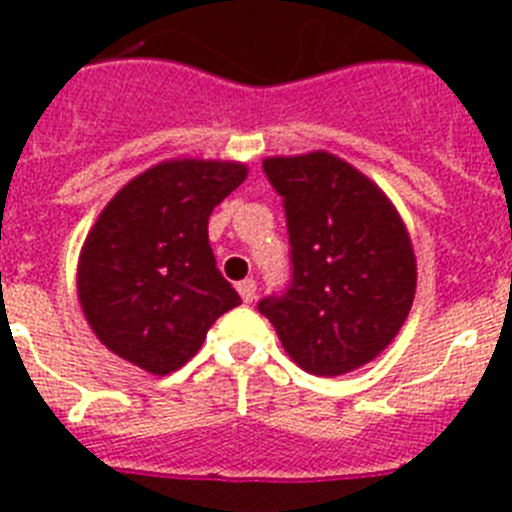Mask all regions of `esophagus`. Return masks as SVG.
<instances>
[{
  "mask_svg": "<svg viewBox=\"0 0 512 512\" xmlns=\"http://www.w3.org/2000/svg\"><path fill=\"white\" fill-rule=\"evenodd\" d=\"M238 295L243 297V302H253L256 300V279H243V282H238Z\"/></svg>",
  "mask_w": 512,
  "mask_h": 512,
  "instance_id": "obj_1",
  "label": "esophagus"
}]
</instances>
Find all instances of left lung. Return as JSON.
<instances>
[{
  "instance_id": "left-lung-1",
  "label": "left lung",
  "mask_w": 512,
  "mask_h": 512,
  "mask_svg": "<svg viewBox=\"0 0 512 512\" xmlns=\"http://www.w3.org/2000/svg\"><path fill=\"white\" fill-rule=\"evenodd\" d=\"M264 174L287 217L289 282L259 312L305 372H351L384 351L408 318V230L364 174L330 153L266 158Z\"/></svg>"
}]
</instances>
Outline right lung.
<instances>
[{
    "mask_svg": "<svg viewBox=\"0 0 512 512\" xmlns=\"http://www.w3.org/2000/svg\"><path fill=\"white\" fill-rule=\"evenodd\" d=\"M246 166L166 161L112 197L79 259V300L104 346L151 374L176 372L223 312L241 305L207 238Z\"/></svg>",
    "mask_w": 512,
    "mask_h": 512,
    "instance_id": "obj_1",
    "label": "right lung"
}]
</instances>
